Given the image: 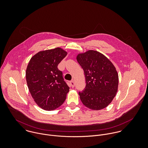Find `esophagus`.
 <instances>
[{
	"label": "esophagus",
	"mask_w": 148,
	"mask_h": 148,
	"mask_svg": "<svg viewBox=\"0 0 148 148\" xmlns=\"http://www.w3.org/2000/svg\"><path fill=\"white\" fill-rule=\"evenodd\" d=\"M70 84H71V86H72V88H73V87L75 86V82H74V80H72V81L70 82Z\"/></svg>",
	"instance_id": "34e87169"
}]
</instances>
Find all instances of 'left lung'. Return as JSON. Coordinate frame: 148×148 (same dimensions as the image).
Listing matches in <instances>:
<instances>
[{
  "instance_id": "8db88e82",
  "label": "left lung",
  "mask_w": 148,
  "mask_h": 148,
  "mask_svg": "<svg viewBox=\"0 0 148 148\" xmlns=\"http://www.w3.org/2000/svg\"><path fill=\"white\" fill-rule=\"evenodd\" d=\"M76 59L84 70L86 81L84 89L79 92L82 102L92 110L105 108L118 90L119 75L115 66L103 54L93 50L78 54Z\"/></svg>"
}]
</instances>
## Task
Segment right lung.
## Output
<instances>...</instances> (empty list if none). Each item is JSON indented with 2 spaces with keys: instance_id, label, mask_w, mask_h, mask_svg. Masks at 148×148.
I'll return each instance as SVG.
<instances>
[{
  "instance_id": "obj_1",
  "label": "right lung",
  "mask_w": 148,
  "mask_h": 148,
  "mask_svg": "<svg viewBox=\"0 0 148 148\" xmlns=\"http://www.w3.org/2000/svg\"><path fill=\"white\" fill-rule=\"evenodd\" d=\"M67 52L60 48L40 51L30 59L25 77L30 93L37 105L53 110L63 104L69 87L58 64Z\"/></svg>"
}]
</instances>
